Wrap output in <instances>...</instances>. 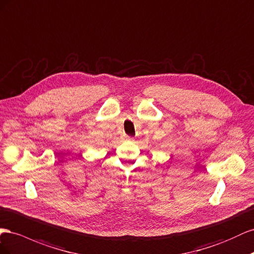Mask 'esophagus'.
Wrapping results in <instances>:
<instances>
[{
  "instance_id": "esophagus-1",
  "label": "esophagus",
  "mask_w": 254,
  "mask_h": 254,
  "mask_svg": "<svg viewBox=\"0 0 254 254\" xmlns=\"http://www.w3.org/2000/svg\"><path fill=\"white\" fill-rule=\"evenodd\" d=\"M123 137H125V139H126V140H132V139H133V137L128 136V135H125Z\"/></svg>"
}]
</instances>
